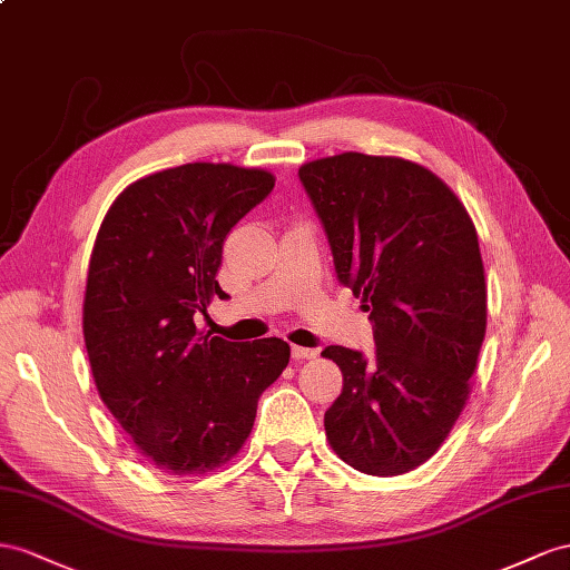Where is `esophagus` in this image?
Wrapping results in <instances>:
<instances>
[{
	"label": "esophagus",
	"mask_w": 570,
	"mask_h": 570,
	"mask_svg": "<svg viewBox=\"0 0 570 570\" xmlns=\"http://www.w3.org/2000/svg\"><path fill=\"white\" fill-rule=\"evenodd\" d=\"M291 356L296 361H305V358H315L317 348H308V346H291Z\"/></svg>",
	"instance_id": "obj_1"
}]
</instances>
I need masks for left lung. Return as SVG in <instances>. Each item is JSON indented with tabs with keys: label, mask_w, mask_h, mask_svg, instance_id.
<instances>
[{
	"label": "left lung",
	"mask_w": 570,
	"mask_h": 570,
	"mask_svg": "<svg viewBox=\"0 0 570 570\" xmlns=\"http://www.w3.org/2000/svg\"><path fill=\"white\" fill-rule=\"evenodd\" d=\"M298 178L375 340L373 358L323 352L344 375L325 412L330 445L363 474L416 470L464 410L487 332L472 218L441 178L404 158L348 151L301 166Z\"/></svg>",
	"instance_id": "obj_1"
}]
</instances>
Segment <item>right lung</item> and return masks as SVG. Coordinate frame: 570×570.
Segmentation results:
<instances>
[{"mask_svg":"<svg viewBox=\"0 0 570 570\" xmlns=\"http://www.w3.org/2000/svg\"><path fill=\"white\" fill-rule=\"evenodd\" d=\"M267 170L185 164L141 178L100 224L83 298V342L100 400L141 455L173 474L228 462L291 348L199 332L224 296L228 230L272 193Z\"/></svg>","mask_w":570,"mask_h":570,"instance_id":"obj_1","label":"right lung"}]
</instances>
